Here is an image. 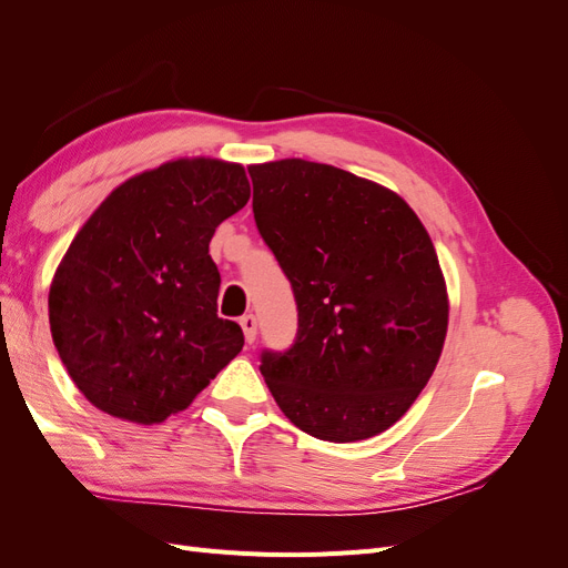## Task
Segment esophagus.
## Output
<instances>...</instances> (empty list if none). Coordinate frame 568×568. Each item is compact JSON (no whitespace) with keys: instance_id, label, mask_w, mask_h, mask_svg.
<instances>
[{"instance_id":"esophagus-1","label":"esophagus","mask_w":568,"mask_h":568,"mask_svg":"<svg viewBox=\"0 0 568 568\" xmlns=\"http://www.w3.org/2000/svg\"><path fill=\"white\" fill-rule=\"evenodd\" d=\"M239 324H242L246 341L253 343V341H255V334H257V322H255V317H253V315H244L242 320H239Z\"/></svg>"}]
</instances>
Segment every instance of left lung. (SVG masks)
<instances>
[{
  "label": "left lung",
  "mask_w": 568,
  "mask_h": 568,
  "mask_svg": "<svg viewBox=\"0 0 568 568\" xmlns=\"http://www.w3.org/2000/svg\"><path fill=\"white\" fill-rule=\"evenodd\" d=\"M253 215L294 288L298 334L261 372L301 432L365 440L432 379L448 291L432 236L390 189L303 159L251 165Z\"/></svg>",
  "instance_id": "8db88e82"
}]
</instances>
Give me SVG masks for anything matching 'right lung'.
Segmentation results:
<instances>
[{
    "instance_id": "right-lung-1",
    "label": "right lung",
    "mask_w": 568,
    "mask_h": 568,
    "mask_svg": "<svg viewBox=\"0 0 568 568\" xmlns=\"http://www.w3.org/2000/svg\"><path fill=\"white\" fill-rule=\"evenodd\" d=\"M251 199L244 165L178 159L115 186L68 246L49 326L94 407L134 424L186 409L244 348L217 317L215 227Z\"/></svg>"
}]
</instances>
